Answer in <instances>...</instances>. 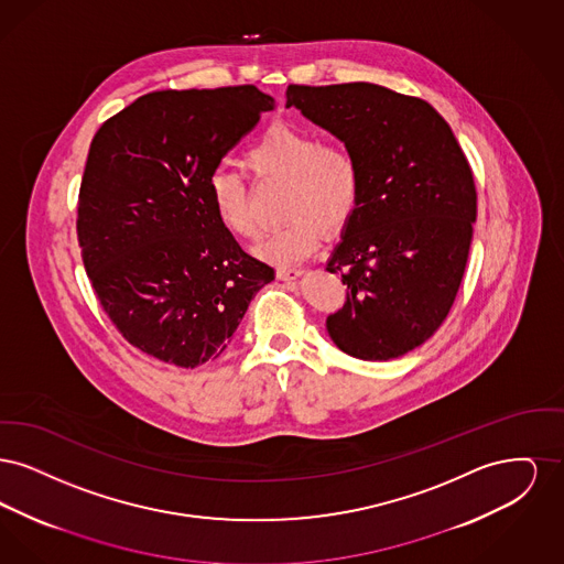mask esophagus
<instances>
[{
  "instance_id": "34e87169",
  "label": "esophagus",
  "mask_w": 564,
  "mask_h": 564,
  "mask_svg": "<svg viewBox=\"0 0 564 564\" xmlns=\"http://www.w3.org/2000/svg\"><path fill=\"white\" fill-rule=\"evenodd\" d=\"M302 272H304L302 269H279L276 270V276H279L281 281H294Z\"/></svg>"
}]
</instances>
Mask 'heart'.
Listing matches in <instances>:
<instances>
[{
    "label": "heart",
    "mask_w": 564,
    "mask_h": 564,
    "mask_svg": "<svg viewBox=\"0 0 564 564\" xmlns=\"http://www.w3.org/2000/svg\"><path fill=\"white\" fill-rule=\"evenodd\" d=\"M242 166L253 180H288L283 198L285 224L270 230L256 253L279 267L311 256L325 232H340L357 214L364 192L361 164L338 141H323L313 129L274 122L245 150ZM219 226L235 239L258 237L249 188L241 173L217 169L207 184Z\"/></svg>",
    "instance_id": "heart-1"
}]
</instances>
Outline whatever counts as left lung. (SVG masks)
Masks as SVG:
<instances>
[{"instance_id":"left-lung-1","label":"left lung","mask_w":564,"mask_h":564,"mask_svg":"<svg viewBox=\"0 0 564 564\" xmlns=\"http://www.w3.org/2000/svg\"><path fill=\"white\" fill-rule=\"evenodd\" d=\"M288 108L352 150L364 192L327 270L347 300L327 317L334 345L364 361L421 347L460 288L478 194L446 120L427 101L378 84L288 86Z\"/></svg>"}]
</instances>
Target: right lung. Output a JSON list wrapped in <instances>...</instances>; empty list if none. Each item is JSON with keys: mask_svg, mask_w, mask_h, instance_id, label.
I'll return each instance as SVG.
<instances>
[{"mask_svg": "<svg viewBox=\"0 0 564 564\" xmlns=\"http://www.w3.org/2000/svg\"><path fill=\"white\" fill-rule=\"evenodd\" d=\"M274 99L256 86L156 90L90 141L82 262L127 343L180 368L219 357L274 269L215 219L207 184Z\"/></svg>", "mask_w": 564, "mask_h": 564, "instance_id": "add662e5", "label": "right lung"}]
</instances>
